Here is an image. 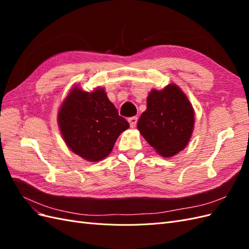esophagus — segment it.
Instances as JSON below:
<instances>
[{"label":"esophagus","mask_w":249,"mask_h":249,"mask_svg":"<svg viewBox=\"0 0 249 249\" xmlns=\"http://www.w3.org/2000/svg\"><path fill=\"white\" fill-rule=\"evenodd\" d=\"M129 123H130V125L132 126V127H135L136 126V124H137V122H138V117H136V116H133V117H130L129 119Z\"/></svg>","instance_id":"esophagus-1"}]
</instances>
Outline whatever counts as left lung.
<instances>
[{"label":"left lung","mask_w":249,"mask_h":249,"mask_svg":"<svg viewBox=\"0 0 249 249\" xmlns=\"http://www.w3.org/2000/svg\"><path fill=\"white\" fill-rule=\"evenodd\" d=\"M194 112L187 96L177 85L152 90L147 108L137 127L141 135L163 157H171L184 149L193 131Z\"/></svg>","instance_id":"1"}]
</instances>
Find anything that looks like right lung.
<instances>
[{"label": "right lung", "mask_w": 249, "mask_h": 249, "mask_svg": "<svg viewBox=\"0 0 249 249\" xmlns=\"http://www.w3.org/2000/svg\"><path fill=\"white\" fill-rule=\"evenodd\" d=\"M58 123L67 146L92 162L106 158L130 126L103 88L93 92L73 88L59 110Z\"/></svg>", "instance_id": "right-lung-1"}]
</instances>
